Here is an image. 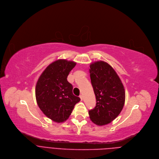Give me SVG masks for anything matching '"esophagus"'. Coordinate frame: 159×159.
Listing matches in <instances>:
<instances>
[{"label": "esophagus", "mask_w": 159, "mask_h": 159, "mask_svg": "<svg viewBox=\"0 0 159 159\" xmlns=\"http://www.w3.org/2000/svg\"><path fill=\"white\" fill-rule=\"evenodd\" d=\"M80 100H81V101H82V100H83V96H82V95H80Z\"/></svg>", "instance_id": "34e87169"}]
</instances>
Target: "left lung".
Wrapping results in <instances>:
<instances>
[{"mask_svg":"<svg viewBox=\"0 0 159 159\" xmlns=\"http://www.w3.org/2000/svg\"><path fill=\"white\" fill-rule=\"evenodd\" d=\"M89 66L96 105L94 109L89 111V115L94 124L102 126L110 124L122 110L125 89L116 71L107 62L95 61Z\"/></svg>","mask_w":159,"mask_h":159,"instance_id":"1","label":"left lung"}]
</instances>
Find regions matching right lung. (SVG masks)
<instances>
[{"mask_svg":"<svg viewBox=\"0 0 159 159\" xmlns=\"http://www.w3.org/2000/svg\"><path fill=\"white\" fill-rule=\"evenodd\" d=\"M75 65L73 61L57 60L47 66L37 80V103L43 113L55 122L66 121L80 100L73 94V86L67 81Z\"/></svg>","mask_w":159,"mask_h":159,"instance_id":"obj_1","label":"right lung"}]
</instances>
